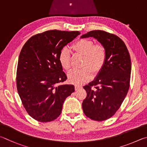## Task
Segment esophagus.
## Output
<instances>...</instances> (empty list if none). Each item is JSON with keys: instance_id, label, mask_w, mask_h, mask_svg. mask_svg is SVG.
I'll return each mask as SVG.
<instances>
[{"instance_id": "34e87169", "label": "esophagus", "mask_w": 147, "mask_h": 147, "mask_svg": "<svg viewBox=\"0 0 147 147\" xmlns=\"http://www.w3.org/2000/svg\"><path fill=\"white\" fill-rule=\"evenodd\" d=\"M82 88L81 86H79V85H75V90H78Z\"/></svg>"}]
</instances>
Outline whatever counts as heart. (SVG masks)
Wrapping results in <instances>:
<instances>
[{"label":"heart","mask_w":147,"mask_h":147,"mask_svg":"<svg viewBox=\"0 0 147 147\" xmlns=\"http://www.w3.org/2000/svg\"><path fill=\"white\" fill-rule=\"evenodd\" d=\"M71 48L76 53L83 56V68L71 71L68 76V81L72 84H84L92 78V72L96 75L103 68L107 60L106 48L101 44H94L93 40L87 38L76 41ZM58 59L62 68L66 71L70 70L71 55L68 49H61Z\"/></svg>","instance_id":"obj_1"}]
</instances>
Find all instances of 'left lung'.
<instances>
[{
	"label": "left lung",
	"instance_id": "1",
	"mask_svg": "<svg viewBox=\"0 0 147 147\" xmlns=\"http://www.w3.org/2000/svg\"><path fill=\"white\" fill-rule=\"evenodd\" d=\"M90 37L96 38L105 46L107 60L94 80L83 87L87 96L82 107L90 119L102 121L115 114L127 96L130 86L131 60L125 42L117 35L94 30L81 38Z\"/></svg>",
	"mask_w": 147,
	"mask_h": 147
}]
</instances>
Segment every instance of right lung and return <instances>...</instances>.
Here are the masks:
<instances>
[{"instance_id":"right-lung-1","label":"right lung","mask_w":147,"mask_h":147,"mask_svg":"<svg viewBox=\"0 0 147 147\" xmlns=\"http://www.w3.org/2000/svg\"><path fill=\"white\" fill-rule=\"evenodd\" d=\"M79 32L50 30L32 36L23 46L17 69V88L28 114L39 122L57 119L67 97L75 91L65 81L58 57Z\"/></svg>"}]
</instances>
